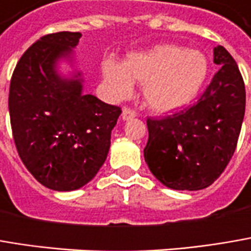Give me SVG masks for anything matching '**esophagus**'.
I'll return each mask as SVG.
<instances>
[{
  "mask_svg": "<svg viewBox=\"0 0 251 251\" xmlns=\"http://www.w3.org/2000/svg\"><path fill=\"white\" fill-rule=\"evenodd\" d=\"M135 116H137V113H135L134 110H131V108H124V110H123V114H121V118H123L124 121H127V120L134 118Z\"/></svg>",
  "mask_w": 251,
  "mask_h": 251,
  "instance_id": "34e87169",
  "label": "esophagus"
}]
</instances>
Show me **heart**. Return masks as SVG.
<instances>
[{
    "mask_svg": "<svg viewBox=\"0 0 251 251\" xmlns=\"http://www.w3.org/2000/svg\"><path fill=\"white\" fill-rule=\"evenodd\" d=\"M102 74L117 97L131 94L134 82L144 84L147 107L158 114L176 113L199 96L208 75V60L197 50L174 44L155 45L131 52L124 64L107 60Z\"/></svg>",
    "mask_w": 251,
    "mask_h": 251,
    "instance_id": "b5f03b06",
    "label": "heart"
}]
</instances>
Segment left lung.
<instances>
[{
    "instance_id": "left-lung-1",
    "label": "left lung",
    "mask_w": 251,
    "mask_h": 251,
    "mask_svg": "<svg viewBox=\"0 0 251 251\" xmlns=\"http://www.w3.org/2000/svg\"><path fill=\"white\" fill-rule=\"evenodd\" d=\"M214 74L193 107L161 120H147L144 160L152 176L173 190H203L227 167L236 150L246 110V90L230 52L213 51Z\"/></svg>"
}]
</instances>
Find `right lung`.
Returning <instances> with one entry per match:
<instances>
[{"mask_svg":"<svg viewBox=\"0 0 251 251\" xmlns=\"http://www.w3.org/2000/svg\"><path fill=\"white\" fill-rule=\"evenodd\" d=\"M80 32L41 37L17 64L9 84L12 137L24 166L43 186L73 191L91 181L104 164L120 107L84 93L80 71L63 75L60 61L74 65Z\"/></svg>","mask_w":251,"mask_h":251,"instance_id":"right-lung-1","label":"right lung"}]
</instances>
